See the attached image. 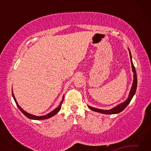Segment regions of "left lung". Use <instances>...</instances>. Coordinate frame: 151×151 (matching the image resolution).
Returning a JSON list of instances; mask_svg holds the SVG:
<instances>
[{
	"label": "left lung",
	"instance_id": "1",
	"mask_svg": "<svg viewBox=\"0 0 151 151\" xmlns=\"http://www.w3.org/2000/svg\"><path fill=\"white\" fill-rule=\"evenodd\" d=\"M129 53H130V58H131V60L132 70V72H133V73H134V75H133L134 80H133V83H132V87L131 89V91H130V93H129V97H128V99L122 103L119 104V105H117L116 106L114 107V108H112L111 110H101V109L94 108V107H92L91 106H88L89 109H91V110H92V111L100 112V113L107 114H117V113H119V112H121V111H123V110L127 106L128 104H129L130 102H131V99H132V97H133L135 93H136V90H137V73H136V70H135L134 66L132 61V57H131V51H130L129 49Z\"/></svg>",
	"mask_w": 151,
	"mask_h": 151
}]
</instances>
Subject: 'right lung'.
Instances as JSON below:
<instances>
[{
    "mask_svg": "<svg viewBox=\"0 0 151 151\" xmlns=\"http://www.w3.org/2000/svg\"><path fill=\"white\" fill-rule=\"evenodd\" d=\"M12 97H13V99H14V101H15V103H16V104H17V106H18V108H19V109H20V111H21V112H22V113H23V114H24V115L27 117V118H29V119H33V120H38V121H39V120H44V119H49V118H50V117H52V116H53L54 115H55V114H57V113H58V111H59L60 110V109H61V105H62V103H63V101H64V96H63V100H62V101H61L60 105L58 106L57 109H55L54 110V111H52V112H49V113L47 114H46V115L39 116L32 115V114H29V113H28L27 112L24 111V110L22 109L21 108V107H20V106L19 105V104H18L17 102V100H16V99H15V97H14V94H13V93H12Z\"/></svg>",
    "mask_w": 151,
    "mask_h": 151,
    "instance_id": "1",
    "label": "right lung"
}]
</instances>
